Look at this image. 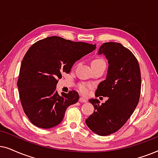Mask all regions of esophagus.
I'll return each instance as SVG.
<instances>
[{
	"mask_svg": "<svg viewBox=\"0 0 158 158\" xmlns=\"http://www.w3.org/2000/svg\"><path fill=\"white\" fill-rule=\"evenodd\" d=\"M87 100H86V99H85V98H79V102H87Z\"/></svg>",
	"mask_w": 158,
	"mask_h": 158,
	"instance_id": "obj_1",
	"label": "esophagus"
}]
</instances>
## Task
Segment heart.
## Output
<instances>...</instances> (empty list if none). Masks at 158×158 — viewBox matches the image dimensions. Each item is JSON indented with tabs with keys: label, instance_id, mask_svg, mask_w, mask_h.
<instances>
[{
	"label": "heart",
	"instance_id": "heart-1",
	"mask_svg": "<svg viewBox=\"0 0 158 158\" xmlns=\"http://www.w3.org/2000/svg\"><path fill=\"white\" fill-rule=\"evenodd\" d=\"M101 66H106V63L105 60L101 58H95L92 61V69L97 68V67ZM91 87V85H87V84H80L79 85V89L81 93L84 94H87L89 91V89Z\"/></svg>",
	"mask_w": 158,
	"mask_h": 158
}]
</instances>
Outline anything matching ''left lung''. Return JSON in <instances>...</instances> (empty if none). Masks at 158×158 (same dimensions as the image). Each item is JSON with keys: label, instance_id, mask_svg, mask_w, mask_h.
Masks as SVG:
<instances>
[{"label": "left lung", "instance_id": "1", "mask_svg": "<svg viewBox=\"0 0 158 158\" xmlns=\"http://www.w3.org/2000/svg\"><path fill=\"white\" fill-rule=\"evenodd\" d=\"M98 54L106 56L108 69L95 96L108 100L100 105L98 99H90L94 111L86 119V124L94 133L108 136L118 131L134 113L139 100L142 79L137 59L121 43H105Z\"/></svg>", "mask_w": 158, "mask_h": 158}]
</instances>
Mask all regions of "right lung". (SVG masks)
<instances>
[{
  "instance_id": "right-lung-1",
  "label": "right lung",
  "mask_w": 158,
  "mask_h": 158,
  "mask_svg": "<svg viewBox=\"0 0 158 158\" xmlns=\"http://www.w3.org/2000/svg\"><path fill=\"white\" fill-rule=\"evenodd\" d=\"M96 48V45L48 37L34 43L23 58L17 81L24 112L31 123L43 129L59 124L67 108L79 95L56 91L63 73H69L73 64Z\"/></svg>"
}]
</instances>
